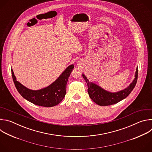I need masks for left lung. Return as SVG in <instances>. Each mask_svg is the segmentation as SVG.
Wrapping results in <instances>:
<instances>
[{"mask_svg": "<svg viewBox=\"0 0 152 152\" xmlns=\"http://www.w3.org/2000/svg\"><path fill=\"white\" fill-rule=\"evenodd\" d=\"M138 70L137 67L135 76V78L132 83L127 88L117 93L108 92L100 88L99 86L90 82L84 75H82V76L87 83L88 88V93L91 99L100 106H108L119 102L129 95L136 85L138 79Z\"/></svg>", "mask_w": 152, "mask_h": 152, "instance_id": "1", "label": "left lung"}]
</instances>
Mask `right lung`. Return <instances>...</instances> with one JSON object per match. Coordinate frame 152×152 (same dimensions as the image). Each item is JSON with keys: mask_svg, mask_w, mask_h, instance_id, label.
I'll return each mask as SVG.
<instances>
[{"mask_svg": "<svg viewBox=\"0 0 152 152\" xmlns=\"http://www.w3.org/2000/svg\"><path fill=\"white\" fill-rule=\"evenodd\" d=\"M74 69L73 65H70L61 76L50 85L39 90H31L18 82L11 70L12 77L18 92L23 98L34 104L52 107L59 104L66 94V85L71 72Z\"/></svg>", "mask_w": 152, "mask_h": 152, "instance_id": "add662e5", "label": "right lung"}]
</instances>
